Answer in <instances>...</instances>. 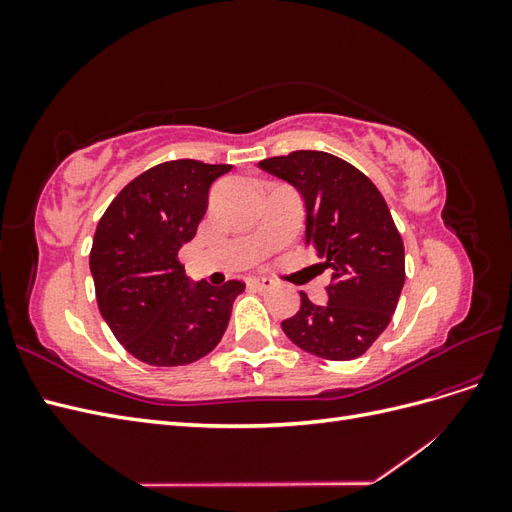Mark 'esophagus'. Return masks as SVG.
<instances>
[{
	"label": "esophagus",
	"mask_w": 512,
	"mask_h": 512,
	"mask_svg": "<svg viewBox=\"0 0 512 512\" xmlns=\"http://www.w3.org/2000/svg\"><path fill=\"white\" fill-rule=\"evenodd\" d=\"M247 284H250L254 290H260V292L273 288V282H271V280H258V277H254V280H250Z\"/></svg>",
	"instance_id": "34e87169"
}]
</instances>
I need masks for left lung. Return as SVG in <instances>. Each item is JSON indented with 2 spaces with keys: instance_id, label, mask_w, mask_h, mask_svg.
Here are the masks:
<instances>
[{
  "instance_id": "8db88e82",
  "label": "left lung",
  "mask_w": 512,
  "mask_h": 512,
  "mask_svg": "<svg viewBox=\"0 0 512 512\" xmlns=\"http://www.w3.org/2000/svg\"><path fill=\"white\" fill-rule=\"evenodd\" d=\"M301 194L305 243L333 269L329 301L301 307L282 329L292 344L329 361L361 356L389 327L406 282V254L382 194L359 168L324 151L258 162Z\"/></svg>"
}]
</instances>
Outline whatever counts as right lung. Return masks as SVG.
<instances>
[{"label": "right lung", "instance_id": "right-lung-1", "mask_svg": "<svg viewBox=\"0 0 512 512\" xmlns=\"http://www.w3.org/2000/svg\"><path fill=\"white\" fill-rule=\"evenodd\" d=\"M230 164L164 162L123 188L91 245L100 314L138 361L177 367L203 359L228 327L243 284L192 282L177 254L196 235L211 183Z\"/></svg>", "mask_w": 512, "mask_h": 512}]
</instances>
